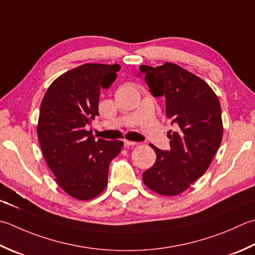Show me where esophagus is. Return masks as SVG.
Instances as JSON below:
<instances>
[{
    "mask_svg": "<svg viewBox=\"0 0 255 255\" xmlns=\"http://www.w3.org/2000/svg\"><path fill=\"white\" fill-rule=\"evenodd\" d=\"M136 143L137 142H134V141H130V140H124V144L126 147H130V146H136Z\"/></svg>",
    "mask_w": 255,
    "mask_h": 255,
    "instance_id": "1",
    "label": "esophagus"
}]
</instances>
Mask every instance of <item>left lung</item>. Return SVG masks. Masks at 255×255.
I'll list each match as a JSON object with an SVG mask.
<instances>
[{
	"label": "left lung",
	"instance_id": "1",
	"mask_svg": "<svg viewBox=\"0 0 255 255\" xmlns=\"http://www.w3.org/2000/svg\"><path fill=\"white\" fill-rule=\"evenodd\" d=\"M139 69L153 96L166 98L167 117L176 125V131H168L170 150L151 144L156 162L142 173V180L161 196H177L207 171L220 146V103L206 82L176 64L141 65Z\"/></svg>",
	"mask_w": 255,
	"mask_h": 255
}]
</instances>
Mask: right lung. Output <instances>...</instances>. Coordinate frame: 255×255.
I'll use <instances>...</instances> for the list:
<instances>
[{"instance_id":"obj_1","label":"right lung","mask_w":255,"mask_h":255,"mask_svg":"<svg viewBox=\"0 0 255 255\" xmlns=\"http://www.w3.org/2000/svg\"><path fill=\"white\" fill-rule=\"evenodd\" d=\"M121 65L84 64L51 84L39 109L37 137L56 182L69 196L91 200L107 186L109 163L124 146L119 140H95L87 125L99 116L102 88L117 77Z\"/></svg>"}]
</instances>
